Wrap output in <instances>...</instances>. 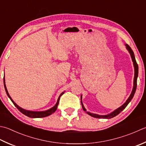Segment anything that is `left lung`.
I'll list each match as a JSON object with an SVG mask.
<instances>
[{"label": "left lung", "instance_id": "1", "mask_svg": "<svg viewBox=\"0 0 146 146\" xmlns=\"http://www.w3.org/2000/svg\"><path fill=\"white\" fill-rule=\"evenodd\" d=\"M125 46H126V48L127 49V50L128 51V52L130 53L131 58H132V62H133V67H134V78H133V88L132 90V92H131L130 95L129 96V98L127 99V100L126 101V102L123 104L122 106H121L120 107L117 108L116 110H115V111H113V112H111V113L108 114V115H98V114H94L92 113H90V112H87L86 111V109H85L84 104L82 103V96H81V104L82 106V108L84 110V111H86L87 113L90 116L94 117V118H105V119H110V118H112L113 117L116 116V115H118L119 113H121V111L123 110L125 108L127 107V106L128 104V103L131 101V100L132 99V98H133L134 94H135L136 88H137V77H138V73H139V67H138V64L137 63L136 60H135V56H134V53L133 52V50H132L131 47L128 45V44H125Z\"/></svg>", "mask_w": 146, "mask_h": 146}]
</instances>
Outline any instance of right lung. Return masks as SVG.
I'll return each instance as SVG.
<instances>
[{"mask_svg": "<svg viewBox=\"0 0 146 146\" xmlns=\"http://www.w3.org/2000/svg\"><path fill=\"white\" fill-rule=\"evenodd\" d=\"M4 85L5 90V92H6L7 95L9 97V98L11 99V101L13 102V103L14 104V105L17 108H18L20 112H21L23 114H24L25 115L27 116L28 117H30V118H44V117H46V116H49L50 115H52V114L53 113L55 112L56 110H57V108H58V104H59V99H60V97H61L62 95V94L64 93V92H62L61 94H60V96H59V98L58 99V101H57L56 104L52 108H50V109H48L47 110H45V111H30V110H25V109H23V108H21L20 106H19L18 104H17L16 103H15V102H14V101L12 99V98H11V96H9V94L8 91L7 90L6 85H5V76L4 77Z\"/></svg>", "mask_w": 146, "mask_h": 146, "instance_id": "add662e5", "label": "right lung"}]
</instances>
